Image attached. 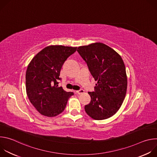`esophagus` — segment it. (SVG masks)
I'll list each match as a JSON object with an SVG mask.
<instances>
[{
  "instance_id": "esophagus-1",
  "label": "esophagus",
  "mask_w": 157,
  "mask_h": 157,
  "mask_svg": "<svg viewBox=\"0 0 157 157\" xmlns=\"http://www.w3.org/2000/svg\"><path fill=\"white\" fill-rule=\"evenodd\" d=\"M84 91L83 90V89H81V90H79V91H76V93L78 94H82L84 93Z\"/></svg>"
}]
</instances>
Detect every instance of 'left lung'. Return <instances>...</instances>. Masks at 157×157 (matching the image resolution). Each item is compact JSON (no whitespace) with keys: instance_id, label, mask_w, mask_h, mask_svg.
I'll list each match as a JSON object with an SVG mask.
<instances>
[{"instance_id":"1","label":"left lung","mask_w":157,"mask_h":157,"mask_svg":"<svg viewBox=\"0 0 157 157\" xmlns=\"http://www.w3.org/2000/svg\"><path fill=\"white\" fill-rule=\"evenodd\" d=\"M77 51L98 81L95 91L88 93L91 100L84 107L86 113L95 120L113 116L121 107L127 92V78L122 58L100 42L79 47Z\"/></svg>"}]
</instances>
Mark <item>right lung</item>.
Segmentation results:
<instances>
[{"label": "right lung", "instance_id": "add662e5", "mask_svg": "<svg viewBox=\"0 0 157 157\" xmlns=\"http://www.w3.org/2000/svg\"><path fill=\"white\" fill-rule=\"evenodd\" d=\"M77 47L50 45L44 48L31 60L25 80L30 102L43 116L55 117L64 111L69 98L74 94L58 87L60 71L64 61Z\"/></svg>", "mask_w": 157, "mask_h": 157}]
</instances>
